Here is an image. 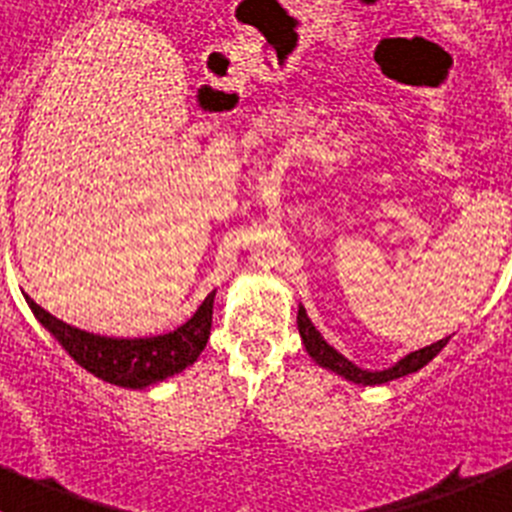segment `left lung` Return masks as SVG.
Wrapping results in <instances>:
<instances>
[{
  "label": "left lung",
  "instance_id": "obj_1",
  "mask_svg": "<svg viewBox=\"0 0 512 512\" xmlns=\"http://www.w3.org/2000/svg\"><path fill=\"white\" fill-rule=\"evenodd\" d=\"M298 334H301V342L303 347H306L308 357H311L316 365L324 367V370L336 372V375L354 382V385H382V382L413 375V372H418L421 367H426L451 339V336H444L439 342L405 354V357H400L393 367H385V370H365V367H357L354 362H349L342 352H336V349L326 342L324 336H321V331L313 326L311 319H308V313L303 306H298Z\"/></svg>",
  "mask_w": 512,
  "mask_h": 512
}]
</instances>
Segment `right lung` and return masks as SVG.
Returning <instances> with one entry per match:
<instances>
[{"label": "right lung", "mask_w": 512, "mask_h": 512, "mask_svg": "<svg viewBox=\"0 0 512 512\" xmlns=\"http://www.w3.org/2000/svg\"><path fill=\"white\" fill-rule=\"evenodd\" d=\"M214 296L216 290H211L186 324L155 336L94 334L55 319L53 313L40 308L30 296H25V301L35 319L45 326V331H50V336L66 349L76 365L119 388L142 390L178 375L199 359L209 342Z\"/></svg>", "instance_id": "1"}]
</instances>
